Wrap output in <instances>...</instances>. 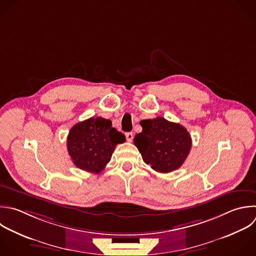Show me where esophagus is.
<instances>
[{
    "instance_id": "34e87169",
    "label": "esophagus",
    "mask_w": 256,
    "mask_h": 256,
    "mask_svg": "<svg viewBox=\"0 0 256 256\" xmlns=\"http://www.w3.org/2000/svg\"><path fill=\"white\" fill-rule=\"evenodd\" d=\"M126 139H127V141L131 142V141L133 140V133H132V132L126 133Z\"/></svg>"
}]
</instances>
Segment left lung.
Returning <instances> with one entry per match:
<instances>
[{
    "instance_id": "left-lung-1",
    "label": "left lung",
    "mask_w": 256,
    "mask_h": 256,
    "mask_svg": "<svg viewBox=\"0 0 256 256\" xmlns=\"http://www.w3.org/2000/svg\"><path fill=\"white\" fill-rule=\"evenodd\" d=\"M142 132L134 137V144L143 161L160 173L178 169L187 158L192 140L185 127L163 117L142 120Z\"/></svg>"
}]
</instances>
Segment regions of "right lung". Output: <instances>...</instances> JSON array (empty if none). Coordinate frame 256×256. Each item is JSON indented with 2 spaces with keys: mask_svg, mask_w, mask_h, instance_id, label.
<instances>
[{
  "mask_svg": "<svg viewBox=\"0 0 256 256\" xmlns=\"http://www.w3.org/2000/svg\"><path fill=\"white\" fill-rule=\"evenodd\" d=\"M125 140V135L112 127L111 120L92 117L71 128L67 148L76 167L98 174L111 160L116 145Z\"/></svg>",
  "mask_w": 256,
  "mask_h": 256,
  "instance_id": "1",
  "label": "right lung"
}]
</instances>
